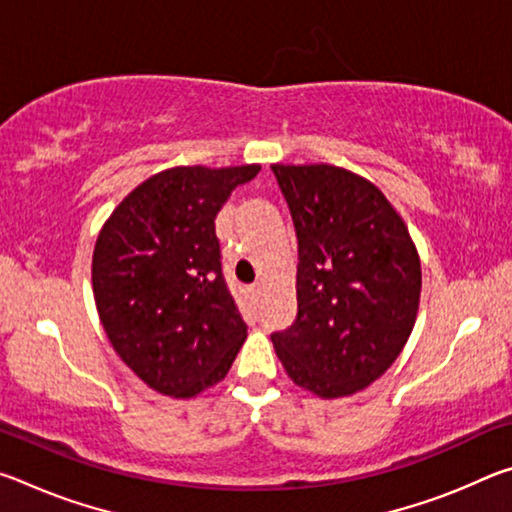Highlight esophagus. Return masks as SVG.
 I'll use <instances>...</instances> for the list:
<instances>
[{
  "label": "esophagus",
  "instance_id": "obj_1",
  "mask_svg": "<svg viewBox=\"0 0 512 512\" xmlns=\"http://www.w3.org/2000/svg\"><path fill=\"white\" fill-rule=\"evenodd\" d=\"M262 291H264V287L262 284H253V287L248 289V293H250V298L253 300H259V296H262Z\"/></svg>",
  "mask_w": 512,
  "mask_h": 512
}]
</instances>
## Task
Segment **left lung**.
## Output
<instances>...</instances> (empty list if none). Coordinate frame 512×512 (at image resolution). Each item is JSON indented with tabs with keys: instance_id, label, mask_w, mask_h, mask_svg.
<instances>
[{
	"instance_id": "obj_1",
	"label": "left lung",
	"mask_w": 512,
	"mask_h": 512,
	"mask_svg": "<svg viewBox=\"0 0 512 512\" xmlns=\"http://www.w3.org/2000/svg\"><path fill=\"white\" fill-rule=\"evenodd\" d=\"M298 235V318L271 336L291 381L323 400L368 388L420 307L409 228L377 185L334 164H271Z\"/></svg>"
}]
</instances>
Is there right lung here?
<instances>
[{
  "mask_svg": "<svg viewBox=\"0 0 512 512\" xmlns=\"http://www.w3.org/2000/svg\"><path fill=\"white\" fill-rule=\"evenodd\" d=\"M259 164L171 167L137 185L92 255L99 320L146 386L189 400L228 375L248 327L225 287L214 219Z\"/></svg>",
  "mask_w": 512,
  "mask_h": 512,
  "instance_id": "add662e5",
  "label": "right lung"
}]
</instances>
